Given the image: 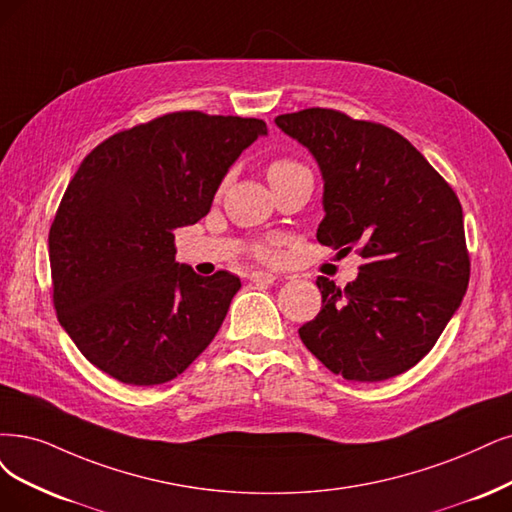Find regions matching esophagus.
I'll return each instance as SVG.
<instances>
[{
    "label": "esophagus",
    "mask_w": 512,
    "mask_h": 512,
    "mask_svg": "<svg viewBox=\"0 0 512 512\" xmlns=\"http://www.w3.org/2000/svg\"><path fill=\"white\" fill-rule=\"evenodd\" d=\"M249 278H251V282H255V285H272V282L276 280V276L272 272H253Z\"/></svg>",
    "instance_id": "34e87169"
}]
</instances>
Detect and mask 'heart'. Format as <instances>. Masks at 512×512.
<instances>
[{
    "instance_id": "b5f03b06",
    "label": "heart",
    "mask_w": 512,
    "mask_h": 512,
    "mask_svg": "<svg viewBox=\"0 0 512 512\" xmlns=\"http://www.w3.org/2000/svg\"><path fill=\"white\" fill-rule=\"evenodd\" d=\"M297 170H304V166H299L297 162L285 160V158H282V160H274V162L268 166V179H270V183H272V181H278V179H285V177L297 173ZM257 253H259V257H263V259H272V257H274V249H270V246H261V249H259Z\"/></svg>"
}]
</instances>
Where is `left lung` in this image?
Returning <instances> with one entry per match:
<instances>
[{"label": "left lung", "mask_w": 512, "mask_h": 512, "mask_svg": "<svg viewBox=\"0 0 512 512\" xmlns=\"http://www.w3.org/2000/svg\"><path fill=\"white\" fill-rule=\"evenodd\" d=\"M276 126L304 145L323 175L316 238L365 263L339 289L320 276L323 308L301 342L352 382L401 375L437 344L462 304L470 261L456 192L405 137L335 109L282 113Z\"/></svg>", "instance_id": "1"}]
</instances>
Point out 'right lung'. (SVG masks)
<instances>
[{"instance_id":"add662e5","label":"right lung","mask_w":512,"mask_h":512,"mask_svg":"<svg viewBox=\"0 0 512 512\" xmlns=\"http://www.w3.org/2000/svg\"><path fill=\"white\" fill-rule=\"evenodd\" d=\"M257 118L177 111L94 147L50 227L52 299L73 344L118 382L175 380L213 342L240 289L175 259V230L211 211Z\"/></svg>"}]
</instances>
